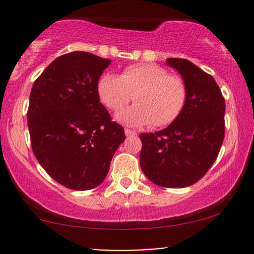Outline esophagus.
Listing matches in <instances>:
<instances>
[{"mask_svg":"<svg viewBox=\"0 0 254 254\" xmlns=\"http://www.w3.org/2000/svg\"><path fill=\"white\" fill-rule=\"evenodd\" d=\"M124 132H125V135H127V137H130V136H136V135H137L136 131H135V130H131V129H125Z\"/></svg>","mask_w":254,"mask_h":254,"instance_id":"1","label":"esophagus"}]
</instances>
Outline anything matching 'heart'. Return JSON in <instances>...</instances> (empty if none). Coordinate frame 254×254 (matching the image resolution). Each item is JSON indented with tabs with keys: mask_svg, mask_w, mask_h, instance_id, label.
<instances>
[{
	"mask_svg": "<svg viewBox=\"0 0 254 254\" xmlns=\"http://www.w3.org/2000/svg\"><path fill=\"white\" fill-rule=\"evenodd\" d=\"M97 90L101 103L115 112L132 97L135 105L117 115L119 122L131 127H167L179 117L188 99L185 81L154 63L127 65L119 76L105 72Z\"/></svg>",
	"mask_w": 254,
	"mask_h": 254,
	"instance_id": "obj_1",
	"label": "heart"
}]
</instances>
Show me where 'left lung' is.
<instances>
[{
    "label": "left lung",
    "instance_id": "left-lung-1",
    "mask_svg": "<svg viewBox=\"0 0 254 254\" xmlns=\"http://www.w3.org/2000/svg\"><path fill=\"white\" fill-rule=\"evenodd\" d=\"M185 81L188 99L173 123L141 133L139 164L145 177L162 188L197 183L217 159L224 137V98L211 75L190 61L168 58Z\"/></svg>",
    "mask_w": 254,
    "mask_h": 254
}]
</instances>
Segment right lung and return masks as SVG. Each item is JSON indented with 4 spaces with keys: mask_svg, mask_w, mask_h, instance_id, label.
<instances>
[{
    "mask_svg": "<svg viewBox=\"0 0 254 254\" xmlns=\"http://www.w3.org/2000/svg\"><path fill=\"white\" fill-rule=\"evenodd\" d=\"M111 60L74 51L34 81L27 111L32 150L52 179L71 190L97 188L125 139L100 103L98 81Z\"/></svg>",
    "mask_w": 254,
    "mask_h": 254,
    "instance_id": "obj_1",
    "label": "right lung"
}]
</instances>
